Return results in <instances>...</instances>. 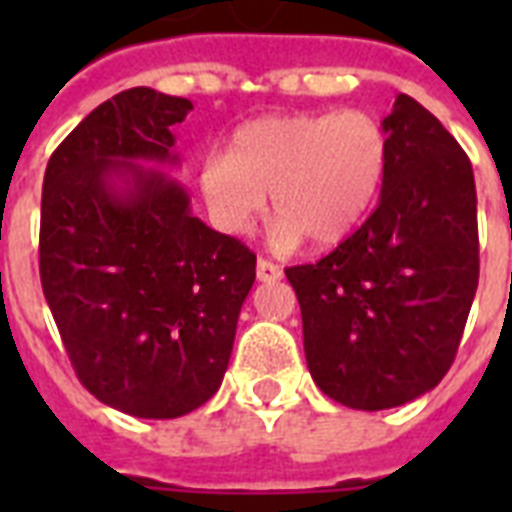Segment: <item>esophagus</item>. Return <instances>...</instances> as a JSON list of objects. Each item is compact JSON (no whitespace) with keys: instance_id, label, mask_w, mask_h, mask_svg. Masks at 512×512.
Wrapping results in <instances>:
<instances>
[{"instance_id":"1","label":"esophagus","mask_w":512,"mask_h":512,"mask_svg":"<svg viewBox=\"0 0 512 512\" xmlns=\"http://www.w3.org/2000/svg\"><path fill=\"white\" fill-rule=\"evenodd\" d=\"M281 268L276 263H271V260H265V257H260L257 260V279L260 281H276L281 279Z\"/></svg>"}]
</instances>
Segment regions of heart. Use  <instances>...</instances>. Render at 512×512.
<instances>
[{
    "mask_svg": "<svg viewBox=\"0 0 512 512\" xmlns=\"http://www.w3.org/2000/svg\"><path fill=\"white\" fill-rule=\"evenodd\" d=\"M388 159L382 124L358 108L263 116L233 132L228 154L201 162L199 191L220 231L247 233L271 193L279 247L300 236L329 247L372 209Z\"/></svg>",
    "mask_w": 512,
    "mask_h": 512,
    "instance_id": "1",
    "label": "heart"
}]
</instances>
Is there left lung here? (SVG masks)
Segmentation results:
<instances>
[{"mask_svg": "<svg viewBox=\"0 0 512 512\" xmlns=\"http://www.w3.org/2000/svg\"><path fill=\"white\" fill-rule=\"evenodd\" d=\"M382 130L390 159L377 209L319 263L287 268L311 377L364 412L444 380L478 287L468 154L409 95H398Z\"/></svg>", "mask_w": 512, "mask_h": 512, "instance_id": "left-lung-1", "label": "left lung"}]
</instances>
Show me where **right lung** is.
I'll return each mask as SVG.
<instances>
[{"mask_svg": "<svg viewBox=\"0 0 512 512\" xmlns=\"http://www.w3.org/2000/svg\"><path fill=\"white\" fill-rule=\"evenodd\" d=\"M191 100L132 87L76 124L47 162L39 276L76 377L119 412L172 420L215 396L255 284V252L191 215L138 159L175 164Z\"/></svg>", "mask_w": 512, "mask_h": 512, "instance_id": "obj_1", "label": "right lung"}]
</instances>
